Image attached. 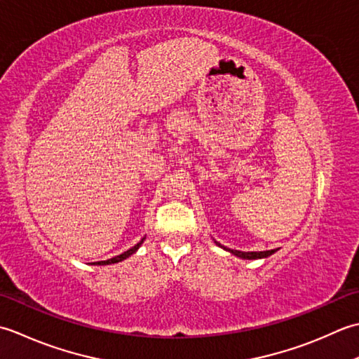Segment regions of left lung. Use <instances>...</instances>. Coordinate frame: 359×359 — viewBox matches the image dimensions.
<instances>
[{
  "label": "left lung",
  "instance_id": "obj_1",
  "mask_svg": "<svg viewBox=\"0 0 359 359\" xmlns=\"http://www.w3.org/2000/svg\"><path fill=\"white\" fill-rule=\"evenodd\" d=\"M217 243V241H215ZM218 246H222L220 243H217ZM224 248V246H223ZM224 250H228V248H224ZM231 251L233 255H237V257H241V259H263V257H268V255L274 254L277 250H271V251H259V252H241V251H232V250H228Z\"/></svg>",
  "mask_w": 359,
  "mask_h": 359
}]
</instances>
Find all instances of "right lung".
Wrapping results in <instances>:
<instances>
[{
  "label": "right lung",
  "instance_id": "add662e5",
  "mask_svg": "<svg viewBox=\"0 0 359 359\" xmlns=\"http://www.w3.org/2000/svg\"><path fill=\"white\" fill-rule=\"evenodd\" d=\"M142 241H144V238L139 241L137 245H135L133 248H130L128 251H126V252H122V254H119V255H116V257H113V259H108V260H104V262H94V265H111V263H118V262H122V260H126L127 257H130L131 254H135L136 251H137V248L142 245Z\"/></svg>",
  "mask_w": 359,
  "mask_h": 359
}]
</instances>
